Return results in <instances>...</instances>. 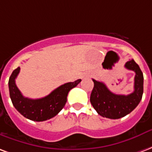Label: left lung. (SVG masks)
<instances>
[{
    "label": "left lung",
    "mask_w": 152,
    "mask_h": 152,
    "mask_svg": "<svg viewBox=\"0 0 152 152\" xmlns=\"http://www.w3.org/2000/svg\"><path fill=\"white\" fill-rule=\"evenodd\" d=\"M125 67L135 72L134 91L131 94L117 95L110 91L104 83L92 79L94 87L90 101L93 108L103 117L119 119L130 113L140 103L143 93V75L134 60L127 61Z\"/></svg>",
    "instance_id": "obj_1"
}]
</instances>
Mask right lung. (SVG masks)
Returning a JSON list of instances; mask_svg holds the SVG:
<instances>
[{"label":"right lung","mask_w":152,"mask_h":152,"mask_svg":"<svg viewBox=\"0 0 152 152\" xmlns=\"http://www.w3.org/2000/svg\"><path fill=\"white\" fill-rule=\"evenodd\" d=\"M20 71V67L14 69L9 79V89L11 101L18 113L29 120L44 121L55 117L64 108L67 101L69 91L77 86L81 79L67 83L53 91L48 96L41 99H32L22 95L15 83V78Z\"/></svg>","instance_id":"right-lung-1"}]
</instances>
